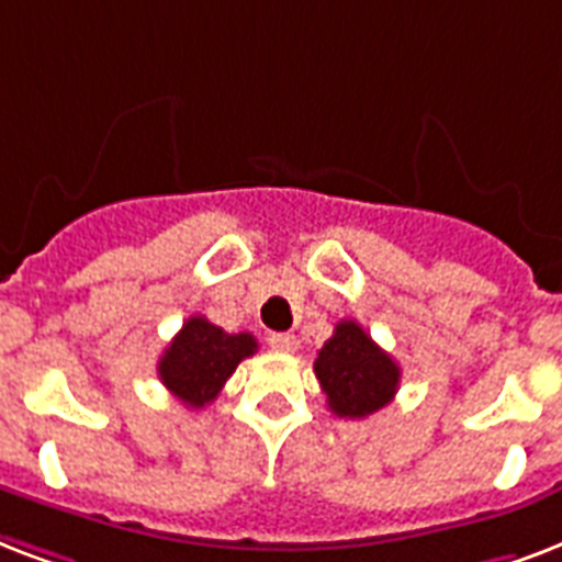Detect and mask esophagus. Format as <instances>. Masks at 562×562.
Returning <instances> with one entry per match:
<instances>
[{"mask_svg": "<svg viewBox=\"0 0 562 562\" xmlns=\"http://www.w3.org/2000/svg\"><path fill=\"white\" fill-rule=\"evenodd\" d=\"M267 342L272 351H295V346H299L293 334H269Z\"/></svg>", "mask_w": 562, "mask_h": 562, "instance_id": "1", "label": "esophagus"}]
</instances>
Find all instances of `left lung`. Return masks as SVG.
<instances>
[{"instance_id":"1","label":"left lung","mask_w":562,"mask_h":562,"mask_svg":"<svg viewBox=\"0 0 562 562\" xmlns=\"http://www.w3.org/2000/svg\"><path fill=\"white\" fill-rule=\"evenodd\" d=\"M313 372L330 413L363 419L393 402L402 369L355 319L337 322L334 337L316 355Z\"/></svg>"}]
</instances>
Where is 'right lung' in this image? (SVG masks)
I'll use <instances>...</instances> for the list:
<instances>
[{"mask_svg":"<svg viewBox=\"0 0 562 562\" xmlns=\"http://www.w3.org/2000/svg\"><path fill=\"white\" fill-rule=\"evenodd\" d=\"M258 351V340L240 330L228 334L204 316H190L158 360L160 384L187 407L211 404L237 363Z\"/></svg>","mask_w":562,"mask_h":562,"instance_id":"1","label":"right lung"}]
</instances>
